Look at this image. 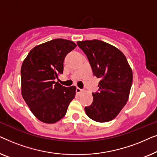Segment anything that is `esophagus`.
<instances>
[{
    "label": "esophagus",
    "instance_id": "esophagus-1",
    "mask_svg": "<svg viewBox=\"0 0 157 157\" xmlns=\"http://www.w3.org/2000/svg\"><path fill=\"white\" fill-rule=\"evenodd\" d=\"M82 92V89H79V88H76V93L77 94H81Z\"/></svg>",
    "mask_w": 157,
    "mask_h": 157
}]
</instances>
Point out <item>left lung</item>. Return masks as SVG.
I'll return each instance as SVG.
<instances>
[{
    "label": "left lung",
    "instance_id": "left-lung-1",
    "mask_svg": "<svg viewBox=\"0 0 157 157\" xmlns=\"http://www.w3.org/2000/svg\"><path fill=\"white\" fill-rule=\"evenodd\" d=\"M89 59L94 75L100 78L93 103L85 107L86 115L96 122H108L119 114L128 101L133 81L132 68L119 49L100 40L77 42Z\"/></svg>",
    "mask_w": 157,
    "mask_h": 157
}]
</instances>
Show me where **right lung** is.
I'll list each match as a JSON object with an SVG mask.
<instances>
[{"label": "right lung", "instance_id": "obj_1", "mask_svg": "<svg viewBox=\"0 0 157 157\" xmlns=\"http://www.w3.org/2000/svg\"><path fill=\"white\" fill-rule=\"evenodd\" d=\"M71 40L57 38L32 48L21 66V94L40 121L54 124L66 115L76 88L56 82L63 71L66 54L76 48Z\"/></svg>", "mask_w": 157, "mask_h": 157}]
</instances>
